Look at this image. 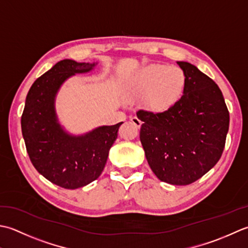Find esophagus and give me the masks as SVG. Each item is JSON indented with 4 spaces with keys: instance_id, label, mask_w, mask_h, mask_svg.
Returning a JSON list of instances; mask_svg holds the SVG:
<instances>
[{
    "instance_id": "1",
    "label": "esophagus",
    "mask_w": 248,
    "mask_h": 248,
    "mask_svg": "<svg viewBox=\"0 0 248 248\" xmlns=\"http://www.w3.org/2000/svg\"><path fill=\"white\" fill-rule=\"evenodd\" d=\"M130 121H131V123H133L136 127H140L141 126V120L138 118V117H136V115H133V117L130 118Z\"/></svg>"
}]
</instances>
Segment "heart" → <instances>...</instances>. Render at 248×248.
<instances>
[{
  "label": "heart",
  "mask_w": 248,
  "mask_h": 248,
  "mask_svg": "<svg viewBox=\"0 0 248 248\" xmlns=\"http://www.w3.org/2000/svg\"><path fill=\"white\" fill-rule=\"evenodd\" d=\"M186 75L179 66L153 64L142 68L128 81L129 92L145 97L148 107L163 111L175 104L184 92Z\"/></svg>",
  "instance_id": "1"
}]
</instances>
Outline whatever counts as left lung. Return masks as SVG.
Segmentation results:
<instances>
[{
  "mask_svg": "<svg viewBox=\"0 0 248 248\" xmlns=\"http://www.w3.org/2000/svg\"><path fill=\"white\" fill-rule=\"evenodd\" d=\"M186 75L182 97L163 112L139 110L140 141L157 178L188 185L203 176L223 154L229 111L213 80L194 65L178 62Z\"/></svg>",
  "mask_w": 248,
  "mask_h": 248,
  "instance_id": "obj_1",
  "label": "left lung"
}]
</instances>
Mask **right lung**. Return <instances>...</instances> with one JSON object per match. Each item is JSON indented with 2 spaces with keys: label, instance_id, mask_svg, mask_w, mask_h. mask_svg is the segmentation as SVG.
<instances>
[{
  "label": "right lung",
  "instance_id": "right-lung-1",
  "mask_svg": "<svg viewBox=\"0 0 248 248\" xmlns=\"http://www.w3.org/2000/svg\"><path fill=\"white\" fill-rule=\"evenodd\" d=\"M95 64L60 61L35 80L25 99L21 129L33 166L51 183L66 189L90 184L102 174L119 127L102 126L83 136H70L58 123L54 97L70 76L90 72Z\"/></svg>",
  "mask_w": 248,
  "mask_h": 248
}]
</instances>
